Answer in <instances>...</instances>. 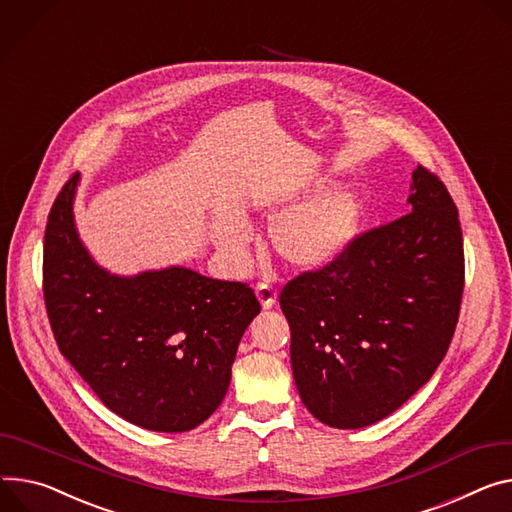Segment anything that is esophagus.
Returning <instances> with one entry per match:
<instances>
[{
	"label": "esophagus",
	"instance_id": "34e87169",
	"mask_svg": "<svg viewBox=\"0 0 512 512\" xmlns=\"http://www.w3.org/2000/svg\"><path fill=\"white\" fill-rule=\"evenodd\" d=\"M256 297H258V301L264 309H270V307L277 305V289H274L268 283H260L256 287Z\"/></svg>",
	"mask_w": 512,
	"mask_h": 512
}]
</instances>
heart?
<instances>
[{"label":"heart","instance_id":"1","mask_svg":"<svg viewBox=\"0 0 512 512\" xmlns=\"http://www.w3.org/2000/svg\"><path fill=\"white\" fill-rule=\"evenodd\" d=\"M309 192L264 199L260 211L277 215ZM365 201L357 188H330L313 199L281 213L270 225V244L285 262L301 270H320L334 264L355 242L363 223ZM217 248L242 266L248 258L250 227L238 215H221L213 229Z\"/></svg>","mask_w":512,"mask_h":512}]
</instances>
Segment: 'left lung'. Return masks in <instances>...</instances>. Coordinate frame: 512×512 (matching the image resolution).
Wrapping results in <instances>:
<instances>
[{"instance_id":"obj_1","label":"left lung","mask_w":512,"mask_h":512,"mask_svg":"<svg viewBox=\"0 0 512 512\" xmlns=\"http://www.w3.org/2000/svg\"><path fill=\"white\" fill-rule=\"evenodd\" d=\"M408 207L281 293L299 398L328 426L383 420L447 355L463 293L457 207L422 166L412 170Z\"/></svg>"}]
</instances>
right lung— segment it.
<instances>
[{"label":"right lung","mask_w":512,"mask_h":512,"mask_svg":"<svg viewBox=\"0 0 512 512\" xmlns=\"http://www.w3.org/2000/svg\"><path fill=\"white\" fill-rule=\"evenodd\" d=\"M75 174L45 229V303L61 355L102 404L147 430L186 432L223 402L260 313L244 283L168 266L131 277L100 266L75 227Z\"/></svg>","instance_id":"right-lung-1"}]
</instances>
